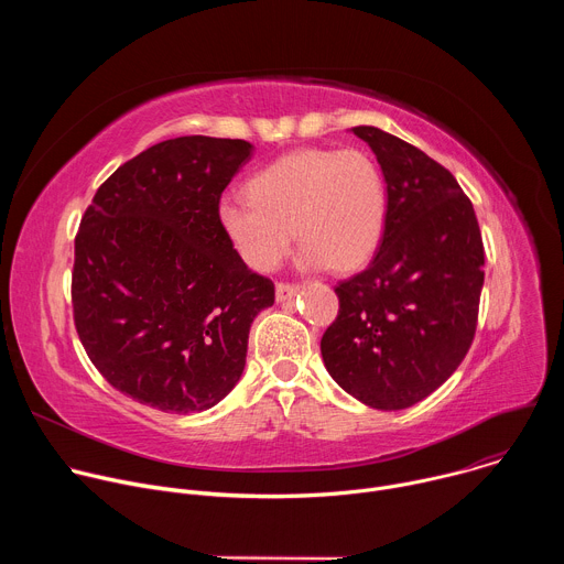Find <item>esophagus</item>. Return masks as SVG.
Here are the masks:
<instances>
[{"label":"esophagus","mask_w":564,"mask_h":564,"mask_svg":"<svg viewBox=\"0 0 564 564\" xmlns=\"http://www.w3.org/2000/svg\"><path fill=\"white\" fill-rule=\"evenodd\" d=\"M299 292V285H292V283H276V301H290L294 299Z\"/></svg>","instance_id":"esophagus-1"}]
</instances>
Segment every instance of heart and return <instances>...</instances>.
Wrapping results in <instances>:
<instances>
[{
	"instance_id": "heart-1",
	"label": "heart",
	"mask_w": 564,
	"mask_h": 564,
	"mask_svg": "<svg viewBox=\"0 0 564 564\" xmlns=\"http://www.w3.org/2000/svg\"><path fill=\"white\" fill-rule=\"evenodd\" d=\"M248 198H223L220 225L243 261L272 272L288 257L294 229L305 270L352 272L379 248L388 194L375 158L357 147H301L248 181Z\"/></svg>"
}]
</instances>
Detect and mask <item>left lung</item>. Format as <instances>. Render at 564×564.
Segmentation results:
<instances>
[{"instance_id": "left-lung-1", "label": "left lung", "mask_w": 564, "mask_h": 564, "mask_svg": "<svg viewBox=\"0 0 564 564\" xmlns=\"http://www.w3.org/2000/svg\"><path fill=\"white\" fill-rule=\"evenodd\" d=\"M383 172L388 212L370 265L335 292L321 339L330 377L377 411L409 409L466 357L485 285V246L455 176L377 127H352Z\"/></svg>"}]
</instances>
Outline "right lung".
<instances>
[{
  "mask_svg": "<svg viewBox=\"0 0 564 564\" xmlns=\"http://www.w3.org/2000/svg\"><path fill=\"white\" fill-rule=\"evenodd\" d=\"M246 140L183 135L118 167L75 236V330L100 375L163 413H200L238 383L254 316L274 283L220 225Z\"/></svg>",
  "mask_w": 564,
  "mask_h": 564,
  "instance_id": "obj_1",
  "label": "right lung"
}]
</instances>
